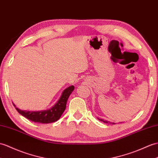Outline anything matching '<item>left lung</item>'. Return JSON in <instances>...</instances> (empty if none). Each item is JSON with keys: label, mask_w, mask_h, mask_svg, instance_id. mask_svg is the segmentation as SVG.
I'll list each match as a JSON object with an SVG mask.
<instances>
[{"label": "left lung", "mask_w": 158, "mask_h": 158, "mask_svg": "<svg viewBox=\"0 0 158 158\" xmlns=\"http://www.w3.org/2000/svg\"><path fill=\"white\" fill-rule=\"evenodd\" d=\"M98 119L100 120V121H102V122L105 123H111V124H115L114 123H110V122H109V121H106H106H104L103 119H100V118H98Z\"/></svg>", "instance_id": "1"}]
</instances>
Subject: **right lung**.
<instances>
[{
  "instance_id": "add662e5",
  "label": "right lung",
  "mask_w": 158,
  "mask_h": 158,
  "mask_svg": "<svg viewBox=\"0 0 158 158\" xmlns=\"http://www.w3.org/2000/svg\"><path fill=\"white\" fill-rule=\"evenodd\" d=\"M75 87L71 85L65 89L63 92L62 93L61 96L59 100L56 102L52 108H51L47 110L42 111H25L21 110L16 108L15 105L13 104V106L15 107L17 112L25 118L30 120L33 122L40 123L44 124H48L56 122L60 118L62 113L64 112L66 109V105L68 98L74 90Z\"/></svg>"
}]
</instances>
